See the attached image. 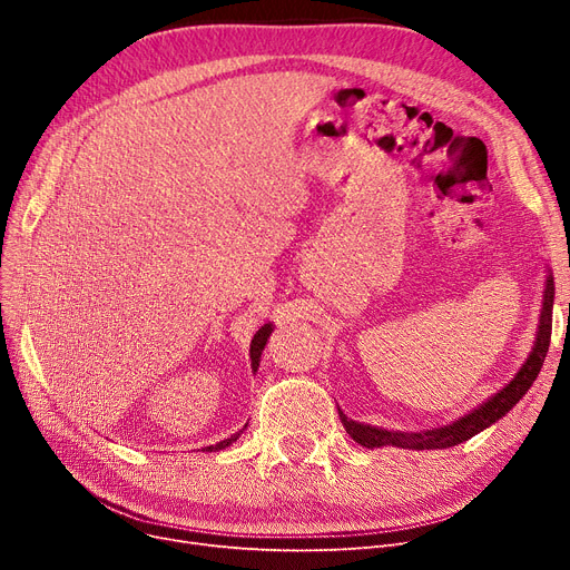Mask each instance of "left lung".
<instances>
[{"label": "left lung", "mask_w": 570, "mask_h": 570, "mask_svg": "<svg viewBox=\"0 0 570 570\" xmlns=\"http://www.w3.org/2000/svg\"><path fill=\"white\" fill-rule=\"evenodd\" d=\"M543 309H541V323H538V333H535V342L533 348L527 357V363L520 367V372L515 374V379L503 385L497 395H492L485 404H481L478 409H473L471 413L458 417L455 423L443 425L436 430H428V432H391V430H381V428H372L365 423H355L351 417L344 415V411H340V421L344 425V430L348 432V436L361 443L365 448H381V445H397V448H409V451H436V448H451L458 443L469 441L471 436H475L478 432H483L485 428H490L492 423H497L499 417H503L508 411H511L531 387V383L535 381L538 372H541L546 355L550 348V337H552V305H554V279L552 275L546 282V291H543Z\"/></svg>", "instance_id": "obj_1"}]
</instances>
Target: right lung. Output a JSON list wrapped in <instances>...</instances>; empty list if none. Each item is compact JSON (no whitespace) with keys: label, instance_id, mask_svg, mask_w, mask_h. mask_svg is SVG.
Segmentation results:
<instances>
[{"label":"right lung","instance_id":"1","mask_svg":"<svg viewBox=\"0 0 570 570\" xmlns=\"http://www.w3.org/2000/svg\"><path fill=\"white\" fill-rule=\"evenodd\" d=\"M269 333H273V323H265V325H261V331H258V333L254 335V340H252L249 355H252V370H254V372L258 370L261 353H263V348H265V342H267ZM245 428H247V425H245ZM245 428H243V430H245ZM243 430L235 432V434H230L228 439H224V441H219V443H215V445H205L203 451H205V453H217V451H224V448H228L233 441H237V439H239V434H243Z\"/></svg>","mask_w":570,"mask_h":570}]
</instances>
